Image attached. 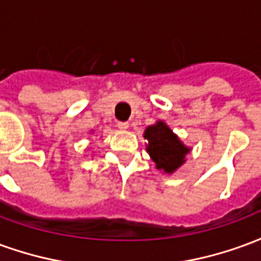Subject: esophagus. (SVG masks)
<instances>
[{"label": "esophagus", "instance_id": "1", "mask_svg": "<svg viewBox=\"0 0 261 261\" xmlns=\"http://www.w3.org/2000/svg\"><path fill=\"white\" fill-rule=\"evenodd\" d=\"M117 127H119L120 130H127V128L130 127V124H128V121H119V123H117Z\"/></svg>", "mask_w": 261, "mask_h": 261}]
</instances>
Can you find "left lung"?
I'll return each instance as SVG.
<instances>
[{"label": "left lung", "mask_w": 261, "mask_h": 261, "mask_svg": "<svg viewBox=\"0 0 261 261\" xmlns=\"http://www.w3.org/2000/svg\"><path fill=\"white\" fill-rule=\"evenodd\" d=\"M144 138L148 140L147 151L156 169L164 170L165 173H173L186 162L185 158L190 152V148H187L164 121L159 120L147 127Z\"/></svg>", "instance_id": "left-lung-1"}]
</instances>
